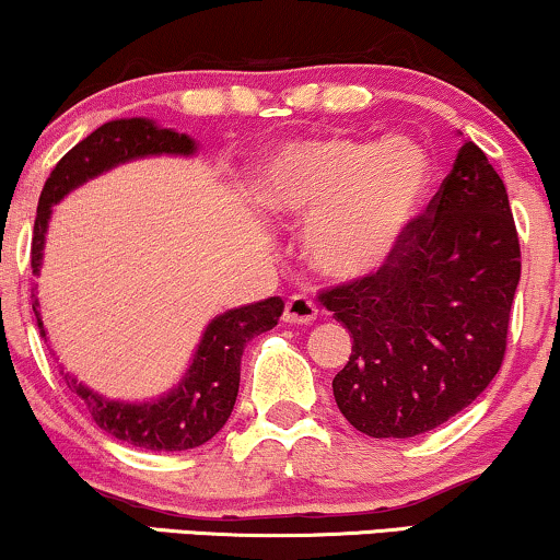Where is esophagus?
<instances>
[{
	"instance_id": "obj_1",
	"label": "esophagus",
	"mask_w": 560,
	"mask_h": 560,
	"mask_svg": "<svg viewBox=\"0 0 560 560\" xmlns=\"http://www.w3.org/2000/svg\"><path fill=\"white\" fill-rule=\"evenodd\" d=\"M316 316H318V305L303 293L290 295L285 303V313H282V318H285L288 324H311Z\"/></svg>"
}]
</instances>
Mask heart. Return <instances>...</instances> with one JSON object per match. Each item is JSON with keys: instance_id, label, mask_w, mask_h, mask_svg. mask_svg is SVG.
<instances>
[{"instance_id": "obj_1", "label": "heart", "mask_w": 560, "mask_h": 560, "mask_svg": "<svg viewBox=\"0 0 560 560\" xmlns=\"http://www.w3.org/2000/svg\"><path fill=\"white\" fill-rule=\"evenodd\" d=\"M431 180L428 155L412 140L295 142L259 180L270 211L311 219L308 252L334 278H359L387 262L416 219Z\"/></svg>"}]
</instances>
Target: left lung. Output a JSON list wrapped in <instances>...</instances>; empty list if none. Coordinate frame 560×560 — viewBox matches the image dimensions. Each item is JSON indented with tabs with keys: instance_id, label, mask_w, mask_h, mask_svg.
Here are the masks:
<instances>
[{
	"instance_id": "left-lung-1",
	"label": "left lung",
	"mask_w": 560,
	"mask_h": 560,
	"mask_svg": "<svg viewBox=\"0 0 560 560\" xmlns=\"http://www.w3.org/2000/svg\"><path fill=\"white\" fill-rule=\"evenodd\" d=\"M517 282L508 190L464 142L387 262L318 293L354 339L334 377L343 418L372 439H412L469 408L502 366Z\"/></svg>"
}]
</instances>
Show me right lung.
Here are the masks:
<instances>
[{
  "mask_svg": "<svg viewBox=\"0 0 560 560\" xmlns=\"http://www.w3.org/2000/svg\"><path fill=\"white\" fill-rule=\"evenodd\" d=\"M194 140L186 135L158 129L148 119H117L106 121L81 140L75 148L66 152L52 167L50 178L45 180L40 201H37V217L33 229V249H30V267L37 272L43 259L45 232L52 203H58L68 190L81 186L83 180L109 171V167L125 163V160L142 155H190ZM37 295L33 293V311L45 339V328L37 313ZM285 311L280 298H267L262 303L244 305V308L229 311L206 328L201 347L196 351L194 364L178 389L158 402L127 405L104 400L102 395L91 393L89 387L66 377L68 387L86 402V410L94 423L114 439L129 443V446L148 451H186L203 446L211 441L232 416L236 393H240V364L242 351L249 339L278 326Z\"/></svg>",
  "mask_w": 560,
  "mask_h": 560,
  "instance_id": "add662e5",
  "label": "right lung"
}]
</instances>
